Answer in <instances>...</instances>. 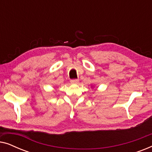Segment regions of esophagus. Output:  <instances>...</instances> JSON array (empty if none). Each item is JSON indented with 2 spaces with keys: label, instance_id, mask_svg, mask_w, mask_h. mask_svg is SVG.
<instances>
[{
  "label": "esophagus",
  "instance_id": "obj_1",
  "mask_svg": "<svg viewBox=\"0 0 152 152\" xmlns=\"http://www.w3.org/2000/svg\"><path fill=\"white\" fill-rule=\"evenodd\" d=\"M70 83H71V84H78L79 80H77V79H74V80H70Z\"/></svg>",
  "mask_w": 152,
  "mask_h": 152
}]
</instances>
